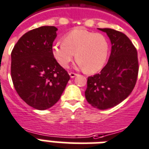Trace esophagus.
Here are the masks:
<instances>
[{
  "instance_id": "34e87169",
  "label": "esophagus",
  "mask_w": 149,
  "mask_h": 149,
  "mask_svg": "<svg viewBox=\"0 0 149 149\" xmlns=\"http://www.w3.org/2000/svg\"><path fill=\"white\" fill-rule=\"evenodd\" d=\"M69 74H70V77H71V78H74V77L77 75V74L74 73V72H70Z\"/></svg>"
}]
</instances>
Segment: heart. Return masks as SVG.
Here are the masks:
<instances>
[{
  "mask_svg": "<svg viewBox=\"0 0 149 149\" xmlns=\"http://www.w3.org/2000/svg\"><path fill=\"white\" fill-rule=\"evenodd\" d=\"M52 54L63 68L68 66L75 55L79 68L87 73H95L107 62L109 43L102 34L75 29L64 36L63 42L53 45Z\"/></svg>",
  "mask_w": 149,
  "mask_h": 149,
  "instance_id": "heart-1",
  "label": "heart"
}]
</instances>
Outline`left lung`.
Here are the masks:
<instances>
[{
	"mask_svg": "<svg viewBox=\"0 0 149 149\" xmlns=\"http://www.w3.org/2000/svg\"><path fill=\"white\" fill-rule=\"evenodd\" d=\"M109 36L111 54L100 74L88 78L85 92L88 102L99 109L115 107L128 97L138 74L137 49L127 36L112 29H99Z\"/></svg>",
	"mask_w": 149,
	"mask_h": 149,
	"instance_id": "8db88e82",
	"label": "left lung"
}]
</instances>
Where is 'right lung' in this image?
<instances>
[{"mask_svg":"<svg viewBox=\"0 0 149 149\" xmlns=\"http://www.w3.org/2000/svg\"><path fill=\"white\" fill-rule=\"evenodd\" d=\"M54 26L29 31L11 52V75L16 92L29 106L39 110L53 107L61 96L70 76L52 54L56 37Z\"/></svg>","mask_w":149,"mask_h":149,"instance_id":"obj_1","label":"right lung"}]
</instances>
